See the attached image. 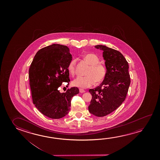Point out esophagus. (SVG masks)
Segmentation results:
<instances>
[{"mask_svg":"<svg viewBox=\"0 0 160 160\" xmlns=\"http://www.w3.org/2000/svg\"><path fill=\"white\" fill-rule=\"evenodd\" d=\"M79 92H81V93H82V92H84L85 91L83 90V89H79Z\"/></svg>","mask_w":160,"mask_h":160,"instance_id":"esophagus-1","label":"esophagus"}]
</instances>
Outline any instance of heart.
I'll return each instance as SVG.
<instances>
[{"label": "heart", "instance_id": "heart-1", "mask_svg": "<svg viewBox=\"0 0 160 160\" xmlns=\"http://www.w3.org/2000/svg\"><path fill=\"white\" fill-rule=\"evenodd\" d=\"M83 59L90 65L87 72L88 76L76 78L72 82V85L84 89L92 87L95 82H102L107 75V69L104 66L99 63V58L93 53H88L84 55ZM76 64V60L72 59L68 66V70L71 75L75 73Z\"/></svg>", "mask_w": 160, "mask_h": 160}]
</instances>
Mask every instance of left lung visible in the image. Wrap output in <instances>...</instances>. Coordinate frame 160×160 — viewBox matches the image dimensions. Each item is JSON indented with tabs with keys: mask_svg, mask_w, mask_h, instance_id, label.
Segmentation results:
<instances>
[{
	"mask_svg": "<svg viewBox=\"0 0 160 160\" xmlns=\"http://www.w3.org/2000/svg\"><path fill=\"white\" fill-rule=\"evenodd\" d=\"M95 48L103 51L107 75L99 86L89 90L92 99L88 109L91 114L100 117L113 112L122 104L131 80L128 63L119 51L104 45Z\"/></svg>",
	"mask_w": 160,
	"mask_h": 160,
	"instance_id": "left-lung-1",
	"label": "left lung"
}]
</instances>
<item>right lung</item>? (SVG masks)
Returning a JSON list of instances; mask_svg holds the SVG:
<instances>
[{
  "instance_id": "right-lung-1",
  "label": "right lung",
  "mask_w": 160,
  "mask_h": 160,
  "mask_svg": "<svg viewBox=\"0 0 160 160\" xmlns=\"http://www.w3.org/2000/svg\"><path fill=\"white\" fill-rule=\"evenodd\" d=\"M72 55L66 46L52 44L39 50L29 69V86L33 102L43 115L60 119L70 110L71 98L79 94L76 87L61 93L59 88L70 81L68 63Z\"/></svg>"
}]
</instances>
